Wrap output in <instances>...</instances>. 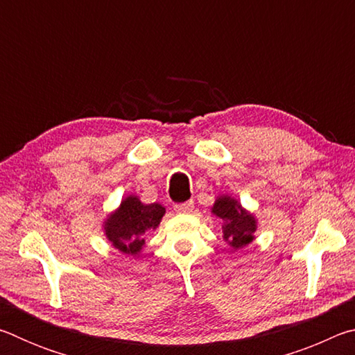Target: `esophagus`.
<instances>
[{
    "mask_svg": "<svg viewBox=\"0 0 355 355\" xmlns=\"http://www.w3.org/2000/svg\"><path fill=\"white\" fill-rule=\"evenodd\" d=\"M192 208H194V202L188 200V202H183V203H177L175 211L177 213H191Z\"/></svg>",
    "mask_w": 355,
    "mask_h": 355,
    "instance_id": "obj_1",
    "label": "esophagus"
}]
</instances>
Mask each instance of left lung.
<instances>
[{
    "mask_svg": "<svg viewBox=\"0 0 355 355\" xmlns=\"http://www.w3.org/2000/svg\"><path fill=\"white\" fill-rule=\"evenodd\" d=\"M211 213L224 220L222 236L233 249H243L254 241L257 219L254 214L245 211L236 199L230 196H219L211 208Z\"/></svg>",
    "mask_w": 355,
    "mask_h": 355,
    "instance_id": "obj_1",
    "label": "left lung"
}]
</instances>
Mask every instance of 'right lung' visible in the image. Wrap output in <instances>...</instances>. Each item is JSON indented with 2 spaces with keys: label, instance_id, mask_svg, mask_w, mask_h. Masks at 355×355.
I'll return each mask as SVG.
<instances>
[{
  "label": "right lung",
  "instance_id": "add662e5",
  "mask_svg": "<svg viewBox=\"0 0 355 355\" xmlns=\"http://www.w3.org/2000/svg\"><path fill=\"white\" fill-rule=\"evenodd\" d=\"M164 213L166 208L159 203L146 205L137 196H128L106 218L105 235L122 254L137 255L146 244V233L159 225Z\"/></svg>",
  "mask_w": 355,
  "mask_h": 355
}]
</instances>
